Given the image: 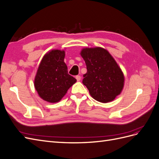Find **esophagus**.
<instances>
[{
	"instance_id": "esophagus-1",
	"label": "esophagus",
	"mask_w": 159,
	"mask_h": 159,
	"mask_svg": "<svg viewBox=\"0 0 159 159\" xmlns=\"http://www.w3.org/2000/svg\"><path fill=\"white\" fill-rule=\"evenodd\" d=\"M75 79L77 80V81H80L81 80V76L80 75H76L75 76Z\"/></svg>"
}]
</instances>
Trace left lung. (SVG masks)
I'll return each instance as SVG.
<instances>
[{"label":"left lung","instance_id":"left-lung-1","mask_svg":"<svg viewBox=\"0 0 159 159\" xmlns=\"http://www.w3.org/2000/svg\"><path fill=\"white\" fill-rule=\"evenodd\" d=\"M87 66L83 84L94 99L102 103L113 101L121 93L125 77L110 53L103 48H85L80 52Z\"/></svg>","mask_w":159,"mask_h":159}]
</instances>
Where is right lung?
<instances>
[{
	"label": "right lung",
	"mask_w": 159,
	"mask_h": 159,
	"mask_svg": "<svg viewBox=\"0 0 159 159\" xmlns=\"http://www.w3.org/2000/svg\"><path fill=\"white\" fill-rule=\"evenodd\" d=\"M64 57V50H52L43 56L38 66L34 84L38 95L46 102H60L76 82L68 74Z\"/></svg>",
	"instance_id": "obj_1"
}]
</instances>
